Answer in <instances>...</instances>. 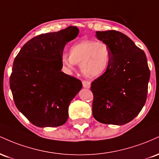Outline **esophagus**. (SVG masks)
Returning <instances> with one entry per match:
<instances>
[{
    "label": "esophagus",
    "instance_id": "1",
    "mask_svg": "<svg viewBox=\"0 0 159 159\" xmlns=\"http://www.w3.org/2000/svg\"><path fill=\"white\" fill-rule=\"evenodd\" d=\"M82 84H83V87H84V88H87V89L90 88L91 83H90V81H82Z\"/></svg>",
    "mask_w": 159,
    "mask_h": 159
}]
</instances>
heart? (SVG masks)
Listing matches in <instances>:
<instances>
[{"label": "heart", "mask_w": 159, "mask_h": 159, "mask_svg": "<svg viewBox=\"0 0 159 159\" xmlns=\"http://www.w3.org/2000/svg\"><path fill=\"white\" fill-rule=\"evenodd\" d=\"M111 58L112 52L106 43L84 39L71 45L69 54L63 53L61 60L63 66L69 72L77 64L87 77L99 78L110 68Z\"/></svg>", "instance_id": "heart-1"}]
</instances>
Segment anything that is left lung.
I'll use <instances>...</instances> for the list:
<instances>
[{
	"mask_svg": "<svg viewBox=\"0 0 159 159\" xmlns=\"http://www.w3.org/2000/svg\"><path fill=\"white\" fill-rule=\"evenodd\" d=\"M112 52L104 75L91 84L93 116L104 124L121 125L138 116L145 105L150 77L147 57L126 35L116 30L96 31Z\"/></svg>",
	"mask_w": 159,
	"mask_h": 159,
	"instance_id": "obj_1",
	"label": "left lung"
}]
</instances>
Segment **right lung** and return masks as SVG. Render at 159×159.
<instances>
[{
	"instance_id": "add662e5",
	"label": "right lung",
	"mask_w": 159,
	"mask_h": 159,
	"mask_svg": "<svg viewBox=\"0 0 159 159\" xmlns=\"http://www.w3.org/2000/svg\"><path fill=\"white\" fill-rule=\"evenodd\" d=\"M79 30L69 26L40 34L16 57L10 86L18 110L38 127H57L68 119L69 105L82 88L80 80L61 72L65 45Z\"/></svg>"
}]
</instances>
